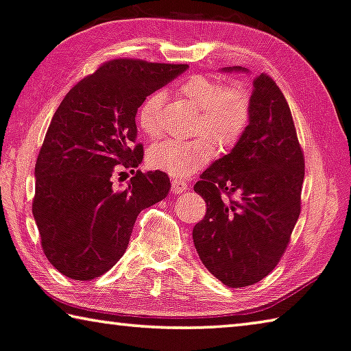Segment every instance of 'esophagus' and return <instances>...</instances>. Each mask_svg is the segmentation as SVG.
Wrapping results in <instances>:
<instances>
[{"mask_svg": "<svg viewBox=\"0 0 351 351\" xmlns=\"http://www.w3.org/2000/svg\"><path fill=\"white\" fill-rule=\"evenodd\" d=\"M171 189H173L175 193H182L189 189V184L181 180H171Z\"/></svg>", "mask_w": 351, "mask_h": 351, "instance_id": "1", "label": "esophagus"}]
</instances>
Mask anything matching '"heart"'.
<instances>
[{
  "mask_svg": "<svg viewBox=\"0 0 351 351\" xmlns=\"http://www.w3.org/2000/svg\"><path fill=\"white\" fill-rule=\"evenodd\" d=\"M178 94L198 110L192 140H165L148 151V164L156 170L175 178H187L203 169L216 145L223 151L232 149L243 138L250 119V96L241 85H223L217 78L191 75L178 86ZM137 124L149 138L162 134V94L151 93L137 110ZM215 141L213 143L210 138Z\"/></svg>",
  "mask_w": 351,
  "mask_h": 351,
  "instance_id": "1",
  "label": "heart"
}]
</instances>
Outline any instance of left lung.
<instances>
[{"label":"left lung","instance_id":"1","mask_svg":"<svg viewBox=\"0 0 351 351\" xmlns=\"http://www.w3.org/2000/svg\"><path fill=\"white\" fill-rule=\"evenodd\" d=\"M302 181L304 154L290 107L273 78L261 74L254 80L243 138L193 186L206 214L192 237L209 273L232 289L268 276L300 217Z\"/></svg>","mask_w":351,"mask_h":351}]
</instances>
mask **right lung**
Returning a JSON list of instances; mask_svg holds the SVG:
<instances>
[{"label":"right lung","instance_id":"obj_1","mask_svg":"<svg viewBox=\"0 0 351 351\" xmlns=\"http://www.w3.org/2000/svg\"><path fill=\"white\" fill-rule=\"evenodd\" d=\"M187 67L110 60L62 99L36 162L33 198L42 249L61 274L91 280L107 273L128 249L140 211L167 197V173L134 171L143 160L135 114ZM123 168L134 176L114 191L111 176Z\"/></svg>","mask_w":351,"mask_h":351}]
</instances>
